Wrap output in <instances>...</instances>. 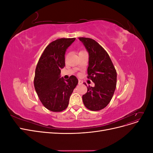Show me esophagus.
<instances>
[{"instance_id": "1", "label": "esophagus", "mask_w": 153, "mask_h": 153, "mask_svg": "<svg viewBox=\"0 0 153 153\" xmlns=\"http://www.w3.org/2000/svg\"><path fill=\"white\" fill-rule=\"evenodd\" d=\"M82 81L81 80H78V84H82Z\"/></svg>"}]
</instances>
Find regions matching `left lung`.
<instances>
[{
    "instance_id": "left-lung-1",
    "label": "left lung",
    "mask_w": 153,
    "mask_h": 153,
    "mask_svg": "<svg viewBox=\"0 0 153 153\" xmlns=\"http://www.w3.org/2000/svg\"><path fill=\"white\" fill-rule=\"evenodd\" d=\"M79 40L89 53L87 78L94 83V86L88 87L87 92L82 96L83 102L89 110H100L112 98L116 88L117 72L108 54L99 43L87 38H79Z\"/></svg>"
}]
</instances>
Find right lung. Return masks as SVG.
I'll return each mask as SVG.
<instances>
[{
	"label": "right lung",
	"instance_id": "add662e5",
	"mask_svg": "<svg viewBox=\"0 0 153 153\" xmlns=\"http://www.w3.org/2000/svg\"><path fill=\"white\" fill-rule=\"evenodd\" d=\"M75 38H61L50 43L39 60L35 71V90L43 106L52 112H61L68 106L70 96L78 84L72 75L65 80L61 69L65 66L66 50Z\"/></svg>",
	"mask_w": 153,
	"mask_h": 153
}]
</instances>
